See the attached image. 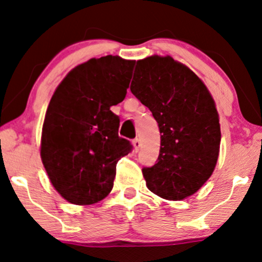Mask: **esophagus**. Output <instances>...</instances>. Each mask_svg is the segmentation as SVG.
Wrapping results in <instances>:
<instances>
[{
    "label": "esophagus",
    "mask_w": 262,
    "mask_h": 262,
    "mask_svg": "<svg viewBox=\"0 0 262 262\" xmlns=\"http://www.w3.org/2000/svg\"><path fill=\"white\" fill-rule=\"evenodd\" d=\"M133 146H134V151L135 152H138V151L140 150V147H141V141H140V139H134L133 140Z\"/></svg>",
    "instance_id": "obj_1"
}]
</instances>
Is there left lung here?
<instances>
[{"mask_svg": "<svg viewBox=\"0 0 262 262\" xmlns=\"http://www.w3.org/2000/svg\"><path fill=\"white\" fill-rule=\"evenodd\" d=\"M130 91L152 112L161 133L159 159L143 168L146 187L166 200L196 193L215 169L221 143L210 91L187 66L157 55L137 62Z\"/></svg>", "mask_w": 262, "mask_h": 262, "instance_id": "obj_1", "label": "left lung"}]
</instances>
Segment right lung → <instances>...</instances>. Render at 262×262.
Returning <instances> with one entry per match:
<instances>
[{
	"label": "right lung",
	"mask_w": 262,
	"mask_h": 262,
	"mask_svg": "<svg viewBox=\"0 0 262 262\" xmlns=\"http://www.w3.org/2000/svg\"><path fill=\"white\" fill-rule=\"evenodd\" d=\"M135 61L118 56L91 58L72 69L51 97L40 155L63 199L75 205L102 200L113 188L116 165L132 151L118 137L111 110L124 100Z\"/></svg>",
	"instance_id": "1"
}]
</instances>
